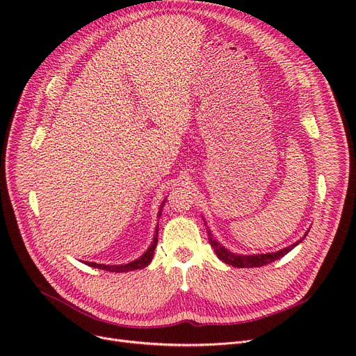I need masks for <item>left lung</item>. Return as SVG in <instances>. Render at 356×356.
Here are the masks:
<instances>
[{
	"mask_svg": "<svg viewBox=\"0 0 356 356\" xmlns=\"http://www.w3.org/2000/svg\"><path fill=\"white\" fill-rule=\"evenodd\" d=\"M206 224V222H204ZM209 231V229H207ZM309 232H306L307 235ZM306 235H304L300 241H297L296 243L287 246V248H283L282 250H277V252H273V253H261V255H238V253H232L231 250H228L227 248H224L220 242H217L216 239H213V235L211 232L209 231V241H210V245L213 246L214 252L217 253V257L231 265V266H235V268H259V266H264V265H268V264H272L280 258H283L286 253H289L296 245H298L304 238H306Z\"/></svg>",
	"mask_w": 356,
	"mask_h": 356,
	"instance_id": "obj_1",
	"label": "left lung"
}]
</instances>
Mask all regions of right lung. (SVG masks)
<instances>
[{
  "label": "right lung",
  "instance_id": "right-lung-1",
  "mask_svg": "<svg viewBox=\"0 0 356 356\" xmlns=\"http://www.w3.org/2000/svg\"><path fill=\"white\" fill-rule=\"evenodd\" d=\"M163 206H165V201L162 202V206H161V209H159L158 217H161ZM158 232H159V225H156L155 235H154V241H152L150 246L146 249V252L143 253V255H142L140 258H138L136 261H132V262L125 264V265H99V264H94V262H84V264L88 265V266H91V268H98V269L108 270V272H115V273L129 272V270H136V269H143V268H146V266L152 262V258H154V253H155V249H156V245H158Z\"/></svg>",
  "mask_w": 356,
  "mask_h": 356
}]
</instances>
